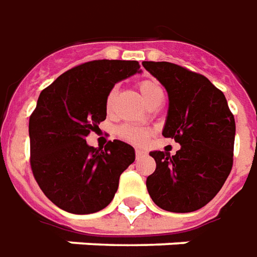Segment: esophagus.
I'll use <instances>...</instances> for the list:
<instances>
[{
    "label": "esophagus",
    "mask_w": 257,
    "mask_h": 257,
    "mask_svg": "<svg viewBox=\"0 0 257 257\" xmlns=\"http://www.w3.org/2000/svg\"><path fill=\"white\" fill-rule=\"evenodd\" d=\"M145 155H147V152L143 149H136V158H143Z\"/></svg>",
    "instance_id": "34e87169"
}]
</instances>
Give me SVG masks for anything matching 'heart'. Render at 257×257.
I'll use <instances>...</instances> for the list:
<instances>
[{
	"mask_svg": "<svg viewBox=\"0 0 257 257\" xmlns=\"http://www.w3.org/2000/svg\"><path fill=\"white\" fill-rule=\"evenodd\" d=\"M138 90L141 92V95L145 99V102L151 105V103L163 98V90H162L161 84L154 79H145L141 80L138 83ZM117 96V87H112L109 90L106 99H105V108L106 112H110L113 108V103ZM117 136L124 141L133 144H144L149 137V130L147 128H141V127H136L132 124H123L117 128Z\"/></svg>",
	"mask_w": 257,
	"mask_h": 257,
	"instance_id": "b5f03b06",
	"label": "heart"
}]
</instances>
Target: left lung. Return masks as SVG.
Returning a JSON list of instances; mask_svg holds the SVG:
<instances>
[{
	"label": "left lung",
	"mask_w": 257,
	"mask_h": 257,
	"mask_svg": "<svg viewBox=\"0 0 257 257\" xmlns=\"http://www.w3.org/2000/svg\"><path fill=\"white\" fill-rule=\"evenodd\" d=\"M165 85L169 110L163 137L181 145L176 155L151 152L155 172L147 188L158 206L195 212L221 190L232 167L235 120L224 94L209 80L170 62H143Z\"/></svg>",
	"instance_id": "left-lung-1"
}]
</instances>
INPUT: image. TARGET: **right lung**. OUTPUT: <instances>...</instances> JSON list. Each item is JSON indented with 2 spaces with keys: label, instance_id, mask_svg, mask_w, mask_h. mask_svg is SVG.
<instances>
[{
  "label": "right lung",
  "instance_id": "1",
  "mask_svg": "<svg viewBox=\"0 0 257 257\" xmlns=\"http://www.w3.org/2000/svg\"><path fill=\"white\" fill-rule=\"evenodd\" d=\"M138 72L137 61L98 59L41 91L29 120L30 166L38 187L62 210L88 214L113 199L120 174L136 159L134 148L119 140L94 148L85 138L106 119L109 90Z\"/></svg>",
  "mask_w": 257,
  "mask_h": 257
}]
</instances>
